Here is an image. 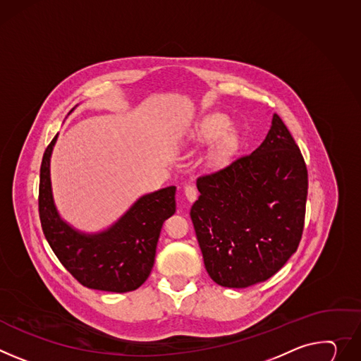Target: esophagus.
Instances as JSON below:
<instances>
[{"instance_id": "34e87169", "label": "esophagus", "mask_w": 361, "mask_h": 361, "mask_svg": "<svg viewBox=\"0 0 361 361\" xmlns=\"http://www.w3.org/2000/svg\"><path fill=\"white\" fill-rule=\"evenodd\" d=\"M184 194H185V197H187L188 202H194L195 199H197V195H199L197 187H195L194 184H187L184 187Z\"/></svg>"}]
</instances>
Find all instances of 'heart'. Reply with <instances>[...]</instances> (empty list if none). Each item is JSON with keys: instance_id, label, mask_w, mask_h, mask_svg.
I'll return each mask as SVG.
<instances>
[{"instance_id": "heart-1", "label": "heart", "mask_w": 361, "mask_h": 361, "mask_svg": "<svg viewBox=\"0 0 361 361\" xmlns=\"http://www.w3.org/2000/svg\"><path fill=\"white\" fill-rule=\"evenodd\" d=\"M228 125L227 116L221 115V114H212L209 116H206L190 135V141L192 144H204V142H210L216 138H219L220 135H223Z\"/></svg>"}]
</instances>
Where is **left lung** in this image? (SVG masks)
Listing matches in <instances>:
<instances>
[{"label":"left lung","mask_w":361,"mask_h":361,"mask_svg":"<svg viewBox=\"0 0 361 361\" xmlns=\"http://www.w3.org/2000/svg\"><path fill=\"white\" fill-rule=\"evenodd\" d=\"M190 210L204 267L227 288H246L275 275L302 238L308 171L300 147L275 114L252 154L200 176Z\"/></svg>","instance_id":"1"}]
</instances>
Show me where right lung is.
<instances>
[{
    "label": "right lung",
    "mask_w": 361,
    "mask_h": 361,
    "mask_svg": "<svg viewBox=\"0 0 361 361\" xmlns=\"http://www.w3.org/2000/svg\"><path fill=\"white\" fill-rule=\"evenodd\" d=\"M56 140L57 135L44 151L39 185V216L51 250L60 264L86 288L108 292L140 288L154 267L162 223L176 212V187L142 195L102 233H79L60 219L53 203L50 155Z\"/></svg>",
    "instance_id": "1"
}]
</instances>
